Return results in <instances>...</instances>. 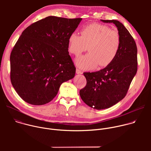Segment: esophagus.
I'll return each mask as SVG.
<instances>
[{"instance_id": "obj_1", "label": "esophagus", "mask_w": 151, "mask_h": 151, "mask_svg": "<svg viewBox=\"0 0 151 151\" xmlns=\"http://www.w3.org/2000/svg\"><path fill=\"white\" fill-rule=\"evenodd\" d=\"M76 73L77 74H82V72L81 70H79V69H76Z\"/></svg>"}]
</instances>
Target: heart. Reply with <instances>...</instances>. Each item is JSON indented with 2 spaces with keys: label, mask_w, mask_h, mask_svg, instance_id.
<instances>
[{
  "label": "heart",
  "mask_w": 151,
  "mask_h": 151,
  "mask_svg": "<svg viewBox=\"0 0 151 151\" xmlns=\"http://www.w3.org/2000/svg\"><path fill=\"white\" fill-rule=\"evenodd\" d=\"M121 44L119 33L106 25L93 23L83 28L81 36L72 33L68 39V50L75 56L87 50V55L76 60V65L82 69L106 67L117 56Z\"/></svg>",
  "instance_id": "obj_1"
}]
</instances>
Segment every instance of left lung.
Returning a JSON list of instances; mask_svg holds the SVG:
<instances>
[{
	"mask_svg": "<svg viewBox=\"0 0 151 151\" xmlns=\"http://www.w3.org/2000/svg\"><path fill=\"white\" fill-rule=\"evenodd\" d=\"M115 24L121 36L119 51L112 63L95 72H84L85 87L79 91L83 102L93 109L109 108L123 99L137 70V49L128 30L119 21L101 19Z\"/></svg>",
	"mask_w": 151,
	"mask_h": 151,
	"instance_id": "8db88e82",
	"label": "left lung"
}]
</instances>
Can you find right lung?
Returning a JSON list of instances; mask_svg holds the SVG:
<instances>
[{
  "instance_id": "1",
  "label": "right lung",
  "mask_w": 151,
  "mask_h": 151,
  "mask_svg": "<svg viewBox=\"0 0 151 151\" xmlns=\"http://www.w3.org/2000/svg\"><path fill=\"white\" fill-rule=\"evenodd\" d=\"M81 20L49 16L21 33L11 53L10 78L15 90L26 102L49 103L61 83L75 76L68 39Z\"/></svg>"
}]
</instances>
